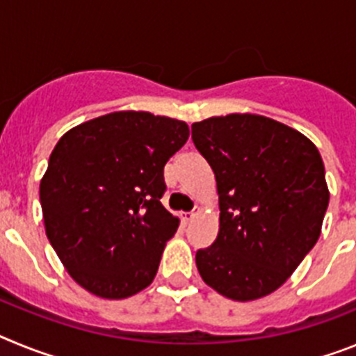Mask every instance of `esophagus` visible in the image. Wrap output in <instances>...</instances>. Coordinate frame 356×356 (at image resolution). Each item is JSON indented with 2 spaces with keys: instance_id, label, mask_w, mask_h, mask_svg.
Returning <instances> with one entry per match:
<instances>
[{
  "instance_id": "obj_1",
  "label": "esophagus",
  "mask_w": 356,
  "mask_h": 356,
  "mask_svg": "<svg viewBox=\"0 0 356 356\" xmlns=\"http://www.w3.org/2000/svg\"><path fill=\"white\" fill-rule=\"evenodd\" d=\"M180 217H181V221H184L185 225H187V222H191L194 219V217H196V212H184Z\"/></svg>"
}]
</instances>
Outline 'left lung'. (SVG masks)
I'll return each instance as SVG.
<instances>
[{"label": "left lung", "mask_w": 356, "mask_h": 356, "mask_svg": "<svg viewBox=\"0 0 356 356\" xmlns=\"http://www.w3.org/2000/svg\"><path fill=\"white\" fill-rule=\"evenodd\" d=\"M193 140L216 175L221 210L217 238L196 253L201 278L234 301L271 294L321 235L330 193L319 149L257 114L194 122Z\"/></svg>", "instance_id": "1"}]
</instances>
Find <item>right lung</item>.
I'll return each mask as SVG.
<instances>
[{"label":"right lung","instance_id":"1","mask_svg":"<svg viewBox=\"0 0 356 356\" xmlns=\"http://www.w3.org/2000/svg\"><path fill=\"white\" fill-rule=\"evenodd\" d=\"M187 139V122L121 110L56 143L39 188L44 228L85 291L124 300L153 282L180 225L160 203L163 165Z\"/></svg>","mask_w":356,"mask_h":356}]
</instances>
